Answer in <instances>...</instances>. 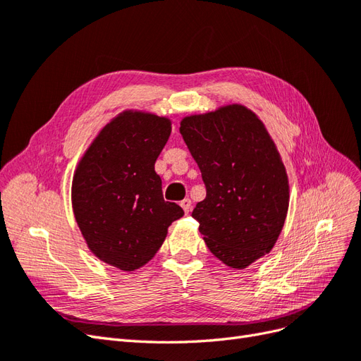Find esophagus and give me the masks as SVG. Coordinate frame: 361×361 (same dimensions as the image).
Instances as JSON below:
<instances>
[{"label": "esophagus", "mask_w": 361, "mask_h": 361, "mask_svg": "<svg viewBox=\"0 0 361 361\" xmlns=\"http://www.w3.org/2000/svg\"><path fill=\"white\" fill-rule=\"evenodd\" d=\"M180 206H182V209L185 211V214H188L190 211H191V200L190 199H183V200H180V203H179Z\"/></svg>", "instance_id": "34e87169"}]
</instances>
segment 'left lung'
I'll return each mask as SVG.
<instances>
[{"mask_svg":"<svg viewBox=\"0 0 361 361\" xmlns=\"http://www.w3.org/2000/svg\"><path fill=\"white\" fill-rule=\"evenodd\" d=\"M179 130L206 187L191 216L211 253L243 269L269 253L285 224L289 185L279 152L243 105L187 117Z\"/></svg>","mask_w":361,"mask_h":361,"instance_id":"1","label":"left lung"}]
</instances>
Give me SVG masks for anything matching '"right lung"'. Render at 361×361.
Masks as SVG:
<instances>
[{
	"mask_svg": "<svg viewBox=\"0 0 361 361\" xmlns=\"http://www.w3.org/2000/svg\"><path fill=\"white\" fill-rule=\"evenodd\" d=\"M170 133L167 118L123 113L102 129L73 176V214L87 245L123 271L147 264L183 215L164 200L155 171Z\"/></svg>",
	"mask_w": 361,
	"mask_h": 361,
	"instance_id": "add662e5",
	"label": "right lung"
}]
</instances>
